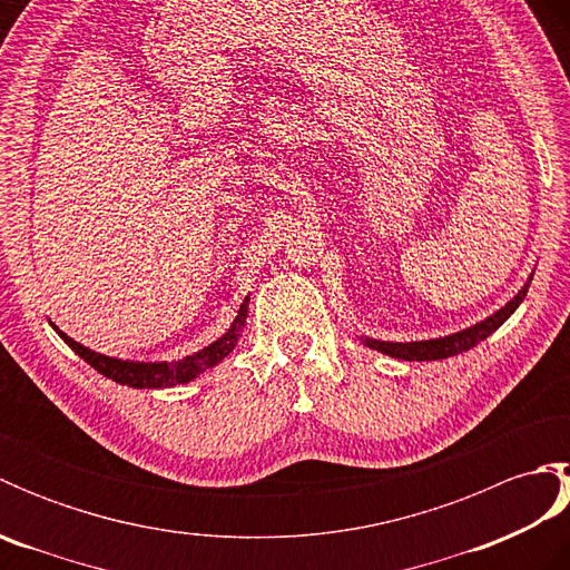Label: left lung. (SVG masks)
<instances>
[{
  "mask_svg": "<svg viewBox=\"0 0 570 570\" xmlns=\"http://www.w3.org/2000/svg\"><path fill=\"white\" fill-rule=\"evenodd\" d=\"M531 276H534V274H531ZM531 276L527 278V284L519 288L514 298L507 301V304L500 311H494L492 316H488L485 321L470 325V328H463V331L443 335V337H429V341L392 343V341H374V337H367V335H362L360 341L365 343L367 347L377 350V353H382V355L406 360V362H431V360H445V357H453V355H460V353H468L470 347H475L478 343L485 341L488 335L498 331L500 325L519 308V304H522L527 292H529Z\"/></svg>",
  "mask_w": 570,
  "mask_h": 570,
  "instance_id": "1",
  "label": "left lung"
}]
</instances>
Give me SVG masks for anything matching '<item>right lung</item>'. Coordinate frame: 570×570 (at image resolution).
I'll return each mask as SVG.
<instances>
[{"label": "right lung", "instance_id": "add662e5", "mask_svg": "<svg viewBox=\"0 0 570 570\" xmlns=\"http://www.w3.org/2000/svg\"><path fill=\"white\" fill-rule=\"evenodd\" d=\"M247 313H249V296H245V301H242L233 325H229V328L220 337H217L215 343L205 345L203 350H198V353L186 355L180 360H171V362H166V360L139 362V360H122V357L95 353V350L80 345L78 341H72V337L60 331L58 325H53V323L51 325H53V331L60 335V341H63L72 350V353L82 357L90 367H95L100 374H105L107 380H112L117 384L135 386V390H164V386L188 384L193 380H198L203 372H208L215 365H220V362L229 353H233L242 331H245Z\"/></svg>", "mask_w": 570, "mask_h": 570}]
</instances>
